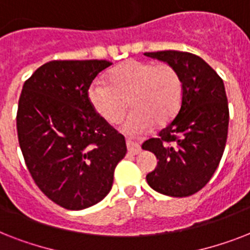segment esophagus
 Masks as SVG:
<instances>
[{
	"instance_id": "obj_1",
	"label": "esophagus",
	"mask_w": 250,
	"mask_h": 250,
	"mask_svg": "<svg viewBox=\"0 0 250 250\" xmlns=\"http://www.w3.org/2000/svg\"><path fill=\"white\" fill-rule=\"evenodd\" d=\"M127 149H128L129 154H132V156H136L141 152L140 145L137 144L136 141H133L132 139H127Z\"/></svg>"
}]
</instances>
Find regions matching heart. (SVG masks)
<instances>
[{
    "instance_id": "1",
    "label": "heart",
    "mask_w": 250,
    "mask_h": 250,
    "mask_svg": "<svg viewBox=\"0 0 250 250\" xmlns=\"http://www.w3.org/2000/svg\"><path fill=\"white\" fill-rule=\"evenodd\" d=\"M109 83L96 79L88 98L98 115L115 125L129 105L133 110L123 123L125 132L137 133L171 121L182 104L183 83L178 71L166 63L129 60L109 72Z\"/></svg>"
}]
</instances>
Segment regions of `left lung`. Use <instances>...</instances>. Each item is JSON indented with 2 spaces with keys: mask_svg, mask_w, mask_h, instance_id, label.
<instances>
[{
  "mask_svg": "<svg viewBox=\"0 0 250 250\" xmlns=\"http://www.w3.org/2000/svg\"><path fill=\"white\" fill-rule=\"evenodd\" d=\"M178 71L182 105L158 137L143 144L157 157L146 175L153 189L171 197H187L208 184L225 152L229 133V102L223 80L205 61L178 50L145 53Z\"/></svg>",
  "mask_w": 250,
  "mask_h": 250,
  "instance_id": "obj_1",
  "label": "left lung"
}]
</instances>
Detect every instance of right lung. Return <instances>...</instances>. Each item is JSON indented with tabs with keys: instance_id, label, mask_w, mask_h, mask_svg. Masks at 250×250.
I'll list each match as a JSON object with an SVG mask.
<instances>
[{
	"instance_id": "right-lung-1",
	"label": "right lung",
	"mask_w": 250,
	"mask_h": 250,
	"mask_svg": "<svg viewBox=\"0 0 250 250\" xmlns=\"http://www.w3.org/2000/svg\"><path fill=\"white\" fill-rule=\"evenodd\" d=\"M109 61H52L21 89L18 140L29 174L57 205L83 210L107 196L127 153L125 136L96 113L88 98Z\"/></svg>"
}]
</instances>
